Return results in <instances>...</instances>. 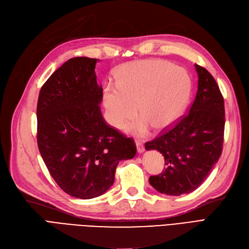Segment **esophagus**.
I'll list each match as a JSON object with an SVG mask.
<instances>
[{
  "label": "esophagus",
  "mask_w": 249,
  "mask_h": 249,
  "mask_svg": "<svg viewBox=\"0 0 249 249\" xmlns=\"http://www.w3.org/2000/svg\"><path fill=\"white\" fill-rule=\"evenodd\" d=\"M136 146H137V151H138L139 153H142L145 149L143 142L140 141V140H136Z\"/></svg>",
  "instance_id": "34e87169"
}]
</instances>
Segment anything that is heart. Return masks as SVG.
<instances>
[{"label":"heart","mask_w":249,"mask_h":249,"mask_svg":"<svg viewBox=\"0 0 249 249\" xmlns=\"http://www.w3.org/2000/svg\"><path fill=\"white\" fill-rule=\"evenodd\" d=\"M115 84L103 90V104L109 124L123 127L137 115L138 122L125 130L136 135L146 134L150 126L164 131L182 114L190 97L191 78L180 67L162 59H142L119 66Z\"/></svg>","instance_id":"b5f03b06"}]
</instances>
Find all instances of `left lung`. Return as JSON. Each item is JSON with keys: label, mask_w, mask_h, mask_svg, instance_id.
<instances>
[{"label": "left lung", "mask_w": 249, "mask_h": 249, "mask_svg": "<svg viewBox=\"0 0 249 249\" xmlns=\"http://www.w3.org/2000/svg\"><path fill=\"white\" fill-rule=\"evenodd\" d=\"M198 91L188 113L156 139L145 143L165 158V171L150 176L149 183L161 194L180 196L196 190L216 164L224 143V98L213 76L195 65Z\"/></svg>", "instance_id": "8db88e82"}]
</instances>
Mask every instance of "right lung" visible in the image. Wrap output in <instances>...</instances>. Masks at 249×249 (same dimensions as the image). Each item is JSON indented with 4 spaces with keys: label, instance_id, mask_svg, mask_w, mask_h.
Wrapping results in <instances>:
<instances>
[{
    "label": "right lung",
    "instance_id": "add662e5",
    "mask_svg": "<svg viewBox=\"0 0 249 249\" xmlns=\"http://www.w3.org/2000/svg\"><path fill=\"white\" fill-rule=\"evenodd\" d=\"M98 61L84 56L67 61L43 84L37 105L41 157L57 185L83 200L106 193L118 162L137 151L134 140L102 115Z\"/></svg>",
    "mask_w": 249,
    "mask_h": 249
}]
</instances>
